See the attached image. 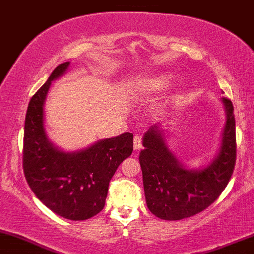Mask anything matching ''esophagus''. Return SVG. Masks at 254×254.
<instances>
[{
  "instance_id": "1",
  "label": "esophagus",
  "mask_w": 254,
  "mask_h": 254,
  "mask_svg": "<svg viewBox=\"0 0 254 254\" xmlns=\"http://www.w3.org/2000/svg\"><path fill=\"white\" fill-rule=\"evenodd\" d=\"M133 148H135V150H139L142 148V137L136 135L133 137Z\"/></svg>"
}]
</instances>
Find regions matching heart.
<instances>
[{
	"label": "heart",
	"instance_id": "1",
	"mask_svg": "<svg viewBox=\"0 0 254 254\" xmlns=\"http://www.w3.org/2000/svg\"><path fill=\"white\" fill-rule=\"evenodd\" d=\"M168 78L166 76H154L147 81V87L150 90H159L166 86Z\"/></svg>",
	"mask_w": 254,
	"mask_h": 254
}]
</instances>
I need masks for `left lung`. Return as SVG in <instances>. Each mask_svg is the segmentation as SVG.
I'll return each mask as SVG.
<instances>
[{
    "instance_id": "left-lung-1",
    "label": "left lung",
    "mask_w": 254,
    "mask_h": 254,
    "mask_svg": "<svg viewBox=\"0 0 254 254\" xmlns=\"http://www.w3.org/2000/svg\"><path fill=\"white\" fill-rule=\"evenodd\" d=\"M227 121L222 144L216 159L203 170H188L165 143L159 125H153L143 137L139 154L148 209L161 220L191 217L211 205L232 178L237 161L234 107L222 98Z\"/></svg>"
}]
</instances>
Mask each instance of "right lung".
<instances>
[{
    "instance_id": "1",
    "label": "right lung",
    "mask_w": 254,
    "mask_h": 254,
    "mask_svg": "<svg viewBox=\"0 0 254 254\" xmlns=\"http://www.w3.org/2000/svg\"><path fill=\"white\" fill-rule=\"evenodd\" d=\"M70 62L57 66L28 104L25 119V178L31 190L55 214L83 221L105 206L109 184L118 166L133 150V135L124 132L98 141L87 149L65 153L48 139L44 127V103L55 78L62 76Z\"/></svg>"
}]
</instances>
